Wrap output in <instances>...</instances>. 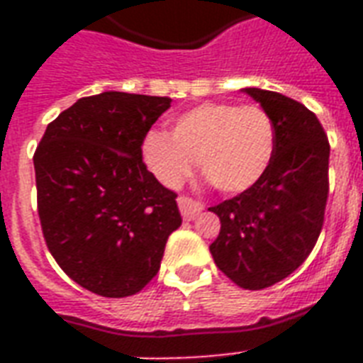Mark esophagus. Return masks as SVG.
I'll return each instance as SVG.
<instances>
[{"instance_id": "34e87169", "label": "esophagus", "mask_w": 363, "mask_h": 363, "mask_svg": "<svg viewBox=\"0 0 363 363\" xmlns=\"http://www.w3.org/2000/svg\"><path fill=\"white\" fill-rule=\"evenodd\" d=\"M177 203H179V211H181V215L184 220H194L199 211L203 209V205L198 203V201H194V199L186 198V196H181V198L177 199Z\"/></svg>"}]
</instances>
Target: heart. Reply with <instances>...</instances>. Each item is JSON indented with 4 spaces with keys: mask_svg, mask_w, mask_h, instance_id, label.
Returning <instances> with one entry per match:
<instances>
[{
    "mask_svg": "<svg viewBox=\"0 0 363 363\" xmlns=\"http://www.w3.org/2000/svg\"><path fill=\"white\" fill-rule=\"evenodd\" d=\"M141 156L164 186H179L199 160L220 192L239 194L252 188L271 165L275 125L259 105L201 104L175 116L171 133L148 131Z\"/></svg>",
    "mask_w": 363,
    "mask_h": 363,
    "instance_id": "1",
    "label": "heart"
}]
</instances>
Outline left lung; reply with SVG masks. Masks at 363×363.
<instances>
[{
  "mask_svg": "<svg viewBox=\"0 0 363 363\" xmlns=\"http://www.w3.org/2000/svg\"><path fill=\"white\" fill-rule=\"evenodd\" d=\"M275 125V156L252 188L211 207L220 233L209 247L238 286L262 290L286 279L315 248L330 192V141L313 111L282 94L245 88Z\"/></svg>",
  "mask_w": 363,
  "mask_h": 363,
  "instance_id": "1",
  "label": "left lung"
}]
</instances>
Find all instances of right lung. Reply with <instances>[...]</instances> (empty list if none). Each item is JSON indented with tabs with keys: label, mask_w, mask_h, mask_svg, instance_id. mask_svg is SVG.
I'll return each mask as SVG.
<instances>
[{
	"label": "right lung",
	"mask_w": 363,
	"mask_h": 363,
	"mask_svg": "<svg viewBox=\"0 0 363 363\" xmlns=\"http://www.w3.org/2000/svg\"><path fill=\"white\" fill-rule=\"evenodd\" d=\"M171 98L104 92L81 98L45 130L33 154L37 213L69 279L104 298L152 281L181 226L177 194L147 169L141 143Z\"/></svg>",
	"instance_id": "add662e5"
}]
</instances>
